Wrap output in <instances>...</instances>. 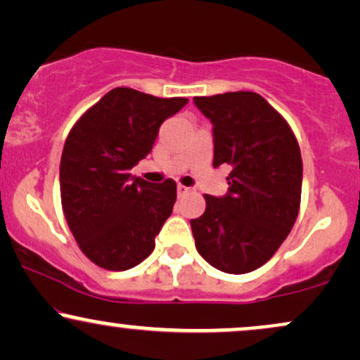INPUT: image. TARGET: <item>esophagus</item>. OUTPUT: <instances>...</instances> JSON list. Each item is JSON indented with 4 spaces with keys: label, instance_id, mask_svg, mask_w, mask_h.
<instances>
[{
    "label": "esophagus",
    "instance_id": "1",
    "mask_svg": "<svg viewBox=\"0 0 360 360\" xmlns=\"http://www.w3.org/2000/svg\"><path fill=\"white\" fill-rule=\"evenodd\" d=\"M189 191H191V188H186L183 184L177 186V194H179V196H184V194H188Z\"/></svg>",
    "mask_w": 360,
    "mask_h": 360
}]
</instances>
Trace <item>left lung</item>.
Masks as SVG:
<instances>
[{
    "label": "left lung",
    "instance_id": "1",
    "mask_svg": "<svg viewBox=\"0 0 360 360\" xmlns=\"http://www.w3.org/2000/svg\"><path fill=\"white\" fill-rule=\"evenodd\" d=\"M193 101L213 123V166L230 169L229 194H205V213L191 220L194 243L218 271L245 274L278 252L298 218V140L283 115L252 91Z\"/></svg>",
    "mask_w": 360,
    "mask_h": 360
}]
</instances>
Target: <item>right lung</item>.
<instances>
[{"mask_svg": "<svg viewBox=\"0 0 360 360\" xmlns=\"http://www.w3.org/2000/svg\"><path fill=\"white\" fill-rule=\"evenodd\" d=\"M188 103L115 88L74 123L60 159V201L82 254L127 271L152 254L171 217L176 183H147L130 169L150 154L162 122Z\"/></svg>", "mask_w": 360, "mask_h": 360, "instance_id": "1", "label": "right lung"}]
</instances>
